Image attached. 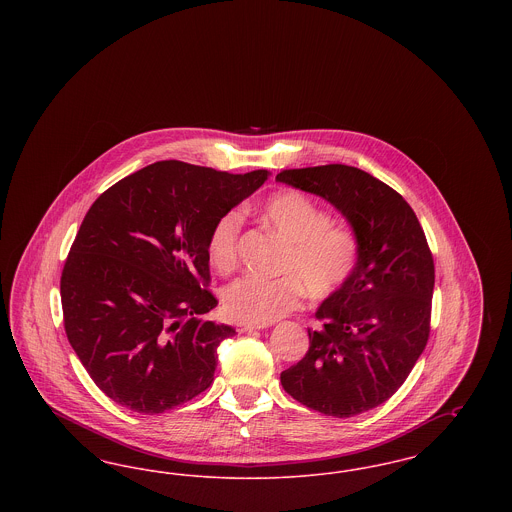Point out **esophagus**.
<instances>
[{
  "mask_svg": "<svg viewBox=\"0 0 512 512\" xmlns=\"http://www.w3.org/2000/svg\"><path fill=\"white\" fill-rule=\"evenodd\" d=\"M261 328H265V326H263V324H249V322H240V324H238V332H240V334L253 332V330H261Z\"/></svg>",
  "mask_w": 512,
  "mask_h": 512,
  "instance_id": "obj_1",
  "label": "esophagus"
}]
</instances>
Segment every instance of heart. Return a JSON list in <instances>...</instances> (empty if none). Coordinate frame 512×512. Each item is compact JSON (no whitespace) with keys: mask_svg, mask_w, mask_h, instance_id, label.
<instances>
[{"mask_svg":"<svg viewBox=\"0 0 512 512\" xmlns=\"http://www.w3.org/2000/svg\"><path fill=\"white\" fill-rule=\"evenodd\" d=\"M261 213L286 240L278 278L244 276L226 286L222 293L224 313L249 324H270L301 307L305 290L315 299H326L351 280L361 247L357 238L340 226L317 201L297 190L270 195ZM242 211H226L215 220L209 240V263L219 272H230L238 263V238Z\"/></svg>","mask_w":512,"mask_h":512,"instance_id":"heart-1","label":"heart"}]
</instances>
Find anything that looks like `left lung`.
<instances>
[{
	"instance_id": "1",
	"label": "left lung",
	"mask_w": 512,
	"mask_h": 512,
	"mask_svg": "<svg viewBox=\"0 0 512 512\" xmlns=\"http://www.w3.org/2000/svg\"><path fill=\"white\" fill-rule=\"evenodd\" d=\"M276 180L332 203L361 247L351 280L318 307L309 351L280 374L282 388L326 416L365 413L401 388L428 343L436 274L424 230L401 195L361 169H290Z\"/></svg>"
}]
</instances>
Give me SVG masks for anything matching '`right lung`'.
<instances>
[{
  "label": "right lung",
  "mask_w": 512,
  "mask_h": 512,
  "mask_svg": "<svg viewBox=\"0 0 512 512\" xmlns=\"http://www.w3.org/2000/svg\"><path fill=\"white\" fill-rule=\"evenodd\" d=\"M268 171L157 161L113 184L80 224L61 274L69 343L99 390L134 413L188 403L215 380L232 326L217 307L207 240Z\"/></svg>",
  "instance_id": "obj_1"
}]
</instances>
